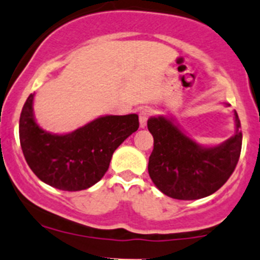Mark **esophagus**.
<instances>
[{
	"mask_svg": "<svg viewBox=\"0 0 260 260\" xmlns=\"http://www.w3.org/2000/svg\"><path fill=\"white\" fill-rule=\"evenodd\" d=\"M152 116V111L149 108H143L139 112V125L142 128H144L147 125V121H148L149 117Z\"/></svg>",
	"mask_w": 260,
	"mask_h": 260,
	"instance_id": "34e87169",
	"label": "esophagus"
}]
</instances>
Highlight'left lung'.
Here are the masks:
<instances>
[{"instance_id": "8db88e82", "label": "left lung", "mask_w": 260, "mask_h": 260, "mask_svg": "<svg viewBox=\"0 0 260 260\" xmlns=\"http://www.w3.org/2000/svg\"><path fill=\"white\" fill-rule=\"evenodd\" d=\"M236 133L222 144L202 147L173 121L152 117L147 122L154 143L148 173L155 187L180 201L204 198L217 192L236 169L242 151V131L234 111Z\"/></svg>"}]
</instances>
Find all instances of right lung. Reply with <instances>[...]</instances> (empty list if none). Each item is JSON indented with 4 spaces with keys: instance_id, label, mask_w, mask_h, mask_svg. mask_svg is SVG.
I'll use <instances>...</instances> for the list:
<instances>
[{
    "instance_id": "add662e5",
    "label": "right lung",
    "mask_w": 260,
    "mask_h": 260,
    "mask_svg": "<svg viewBox=\"0 0 260 260\" xmlns=\"http://www.w3.org/2000/svg\"><path fill=\"white\" fill-rule=\"evenodd\" d=\"M29 94L20 117V142L27 165L46 184L61 190L87 189L107 172L113 152L138 129L137 114L105 116L67 135H52L35 121Z\"/></svg>"
}]
</instances>
